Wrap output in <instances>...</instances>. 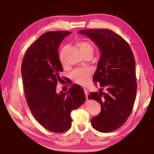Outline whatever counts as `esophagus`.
I'll return each instance as SVG.
<instances>
[{
  "label": "esophagus",
  "instance_id": "34e87169",
  "mask_svg": "<svg viewBox=\"0 0 154 154\" xmlns=\"http://www.w3.org/2000/svg\"><path fill=\"white\" fill-rule=\"evenodd\" d=\"M84 92H85V96H86V99H88V91L87 89H84Z\"/></svg>",
  "mask_w": 154,
  "mask_h": 154
}]
</instances>
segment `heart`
Returning a JSON list of instances; mask_svg holds the SVG:
<instances>
[{
    "label": "heart",
    "instance_id": "b5f03b06",
    "mask_svg": "<svg viewBox=\"0 0 154 154\" xmlns=\"http://www.w3.org/2000/svg\"><path fill=\"white\" fill-rule=\"evenodd\" d=\"M77 46L83 56L90 54L92 56L94 47L87 41H81L77 43ZM91 71L88 69H77L72 72L71 79L75 83L82 85H86L90 82Z\"/></svg>",
    "mask_w": 154,
    "mask_h": 154
}]
</instances>
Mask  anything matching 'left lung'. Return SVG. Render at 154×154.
<instances>
[{
	"label": "left lung",
	"instance_id": "left-lung-1",
	"mask_svg": "<svg viewBox=\"0 0 154 154\" xmlns=\"http://www.w3.org/2000/svg\"><path fill=\"white\" fill-rule=\"evenodd\" d=\"M78 33L91 38L101 52L93 82L102 88L88 96L100 104L101 111L91 124L99 132H112L126 122L133 109L137 89L133 53L121 36L109 29H85Z\"/></svg>",
	"mask_w": 154,
	"mask_h": 154
}]
</instances>
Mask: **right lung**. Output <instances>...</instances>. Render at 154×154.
Masks as SVG:
<instances>
[{"mask_svg": "<svg viewBox=\"0 0 154 154\" xmlns=\"http://www.w3.org/2000/svg\"><path fill=\"white\" fill-rule=\"evenodd\" d=\"M71 32L51 31L39 36L23 58L22 76L25 96L34 118L49 131L62 133L71 127V113L85 101L83 88L72 84L65 93L56 92L63 71L58 48Z\"/></svg>", "mask_w": 154, "mask_h": 154, "instance_id": "1", "label": "right lung"}]
</instances>
